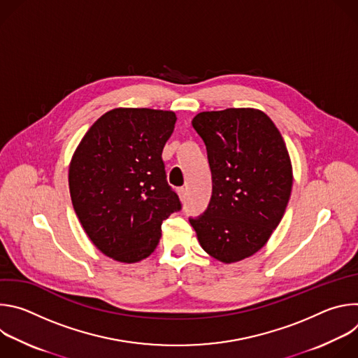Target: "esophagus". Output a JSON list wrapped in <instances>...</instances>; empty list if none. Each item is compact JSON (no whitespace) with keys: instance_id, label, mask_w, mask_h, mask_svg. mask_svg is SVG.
Listing matches in <instances>:
<instances>
[{"instance_id":"esophagus-1","label":"esophagus","mask_w":358,"mask_h":358,"mask_svg":"<svg viewBox=\"0 0 358 358\" xmlns=\"http://www.w3.org/2000/svg\"><path fill=\"white\" fill-rule=\"evenodd\" d=\"M178 195H180L181 199H184L185 195H187V187H180L178 188Z\"/></svg>"}]
</instances>
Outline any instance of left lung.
<instances>
[{
    "label": "left lung",
    "instance_id": "1",
    "mask_svg": "<svg viewBox=\"0 0 358 358\" xmlns=\"http://www.w3.org/2000/svg\"><path fill=\"white\" fill-rule=\"evenodd\" d=\"M192 127L206 143L213 195L202 215L189 218L213 258L232 264L265 246L279 225L293 174L285 140L261 110L202 112Z\"/></svg>",
    "mask_w": 358,
    "mask_h": 358
}]
</instances>
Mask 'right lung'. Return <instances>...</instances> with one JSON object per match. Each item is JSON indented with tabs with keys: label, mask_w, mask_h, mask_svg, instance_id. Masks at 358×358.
I'll return each mask as SVG.
<instances>
[{
	"label": "right lung",
	"mask_w": 358,
	"mask_h": 358,
	"mask_svg": "<svg viewBox=\"0 0 358 358\" xmlns=\"http://www.w3.org/2000/svg\"><path fill=\"white\" fill-rule=\"evenodd\" d=\"M176 120L169 110L113 109L93 123L73 152V210L93 245L115 261L150 257L163 221L181 210L162 159Z\"/></svg>",
	"instance_id": "add662e5"
}]
</instances>
